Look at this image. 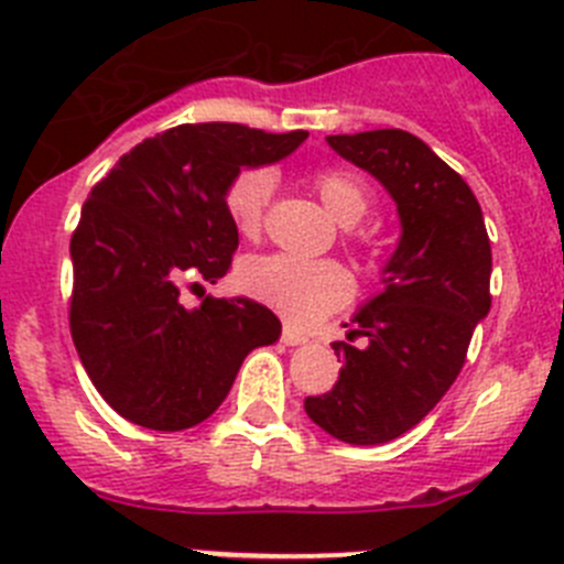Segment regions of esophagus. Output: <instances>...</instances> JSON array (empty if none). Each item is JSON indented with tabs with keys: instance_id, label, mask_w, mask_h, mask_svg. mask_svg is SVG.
<instances>
[{
	"instance_id": "esophagus-1",
	"label": "esophagus",
	"mask_w": 564,
	"mask_h": 564,
	"mask_svg": "<svg viewBox=\"0 0 564 564\" xmlns=\"http://www.w3.org/2000/svg\"><path fill=\"white\" fill-rule=\"evenodd\" d=\"M281 339H283V343H286V345H306V343H308L306 334H303L301 328H294V326H283Z\"/></svg>"
}]
</instances>
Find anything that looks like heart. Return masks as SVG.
<instances>
[{
	"instance_id": "heart-1",
	"label": "heart",
	"mask_w": 564,
	"mask_h": 564,
	"mask_svg": "<svg viewBox=\"0 0 564 564\" xmlns=\"http://www.w3.org/2000/svg\"><path fill=\"white\" fill-rule=\"evenodd\" d=\"M314 187L337 225L354 227L365 219L370 194L359 176L348 171H323L314 176ZM272 191L275 174L270 169H247L230 182L227 213L241 236L256 238L261 232ZM238 278L250 297L275 308L292 323H314L351 297V278L337 261H303L275 252L247 258Z\"/></svg>"
}]
</instances>
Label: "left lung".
Wrapping results in <instances>:
<instances>
[{"label":"left lung","instance_id":"left-lung-1","mask_svg":"<svg viewBox=\"0 0 564 564\" xmlns=\"http://www.w3.org/2000/svg\"><path fill=\"white\" fill-rule=\"evenodd\" d=\"M326 143L388 191L399 245L382 292L354 312L328 393L308 395V419L332 438L377 446L415 427L464 368L475 326L489 314L491 247L484 213L464 180L402 129L332 134Z\"/></svg>","mask_w":564,"mask_h":564}]
</instances>
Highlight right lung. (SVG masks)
I'll list each match as a JSON object with an SVG mask.
<instances>
[{"mask_svg": "<svg viewBox=\"0 0 564 564\" xmlns=\"http://www.w3.org/2000/svg\"><path fill=\"white\" fill-rule=\"evenodd\" d=\"M306 137L176 126L120 156L86 196L69 245V328L98 393L131 424L196 427L225 402L247 354L278 343L281 319L261 303L205 297L185 306L180 292L230 272V182L283 160Z\"/></svg>", "mask_w": 564, "mask_h": 564, "instance_id": "add662e5", "label": "right lung"}]
</instances>
